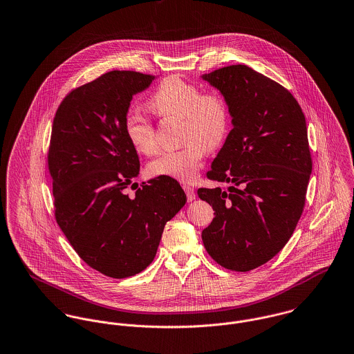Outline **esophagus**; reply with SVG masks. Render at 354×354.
<instances>
[{"label":"esophagus","mask_w":354,"mask_h":354,"mask_svg":"<svg viewBox=\"0 0 354 354\" xmlns=\"http://www.w3.org/2000/svg\"><path fill=\"white\" fill-rule=\"evenodd\" d=\"M184 188V191L187 193V198H188V201H192L193 198H194V189H193L191 185H184L183 187Z\"/></svg>","instance_id":"obj_1"}]
</instances>
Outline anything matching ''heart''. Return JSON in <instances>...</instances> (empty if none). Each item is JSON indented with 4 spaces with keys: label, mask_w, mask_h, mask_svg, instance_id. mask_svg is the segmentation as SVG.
I'll use <instances>...</instances> for the list:
<instances>
[{
    "label": "heart",
    "mask_w": 354,
    "mask_h": 354,
    "mask_svg": "<svg viewBox=\"0 0 354 354\" xmlns=\"http://www.w3.org/2000/svg\"><path fill=\"white\" fill-rule=\"evenodd\" d=\"M149 108L160 119H181L180 140L184 143L178 150L163 153L150 162L149 171L192 181L207 151H214L225 143L231 126L227 98L218 91H201L197 84L173 74L158 85L149 100ZM124 133L140 154L153 156L160 149L154 124L139 113L126 116Z\"/></svg>",
    "instance_id": "1"
}]
</instances>
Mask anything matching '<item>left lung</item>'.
<instances>
[{"label": "left lung", "mask_w": 354, "mask_h": 354, "mask_svg": "<svg viewBox=\"0 0 354 354\" xmlns=\"http://www.w3.org/2000/svg\"><path fill=\"white\" fill-rule=\"evenodd\" d=\"M203 78L225 95L234 127L207 171L230 187L197 191L215 211L201 238L219 265L249 272L287 245L303 214L313 170L306 118L288 89L246 64Z\"/></svg>", "instance_id": "8db88e82"}]
</instances>
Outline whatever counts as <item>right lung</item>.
Returning <instances> with one entry per match:
<instances>
[{
    "label": "right lung",
    "instance_id": "obj_1",
    "mask_svg": "<svg viewBox=\"0 0 354 354\" xmlns=\"http://www.w3.org/2000/svg\"><path fill=\"white\" fill-rule=\"evenodd\" d=\"M154 75L112 70L73 89L59 104L47 165L55 221L80 258L126 279L156 257L163 227L185 204L178 181L158 176L138 188L136 150L124 133L129 101ZM135 185L129 196L125 188Z\"/></svg>",
    "mask_w": 354,
    "mask_h": 354
}]
</instances>
